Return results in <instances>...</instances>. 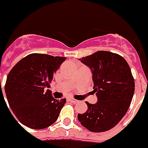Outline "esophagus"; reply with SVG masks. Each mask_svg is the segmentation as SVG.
Instances as JSON below:
<instances>
[{
    "instance_id": "34e87169",
    "label": "esophagus",
    "mask_w": 148,
    "mask_h": 148,
    "mask_svg": "<svg viewBox=\"0 0 148 148\" xmlns=\"http://www.w3.org/2000/svg\"><path fill=\"white\" fill-rule=\"evenodd\" d=\"M69 101H71V102H73V103H77L78 101V100H76V99H73V98H70V99H69Z\"/></svg>"
}]
</instances>
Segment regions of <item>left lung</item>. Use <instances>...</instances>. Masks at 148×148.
Listing matches in <instances>:
<instances>
[{
    "instance_id": "left-lung-1",
    "label": "left lung",
    "mask_w": 148,
    "mask_h": 148,
    "mask_svg": "<svg viewBox=\"0 0 148 148\" xmlns=\"http://www.w3.org/2000/svg\"><path fill=\"white\" fill-rule=\"evenodd\" d=\"M92 73L95 104L78 114L82 126L92 132H104L119 124L129 108L134 92V79L127 61L117 53L97 51L79 59Z\"/></svg>"
}]
</instances>
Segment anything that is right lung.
<instances>
[{
	"mask_svg": "<svg viewBox=\"0 0 148 148\" xmlns=\"http://www.w3.org/2000/svg\"><path fill=\"white\" fill-rule=\"evenodd\" d=\"M66 58L41 53L27 55L8 73L5 93L16 119L32 129H42L53 125L66 104L52 96L47 88L54 73Z\"/></svg>",
	"mask_w": 148,
	"mask_h": 148,
	"instance_id": "1",
	"label": "right lung"
}]
</instances>
